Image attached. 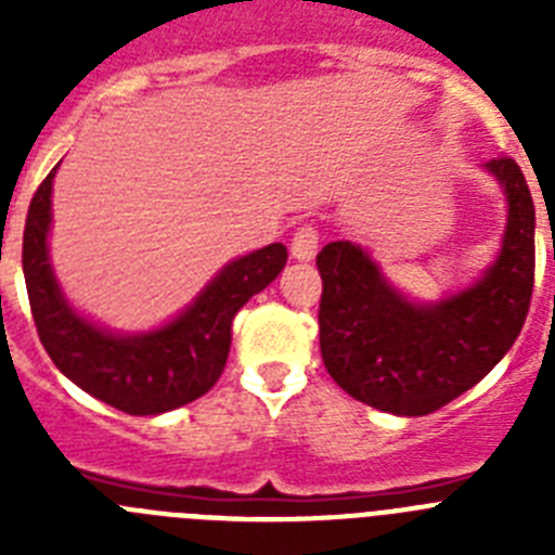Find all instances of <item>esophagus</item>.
Returning a JSON list of instances; mask_svg holds the SVG:
<instances>
[{
    "label": "esophagus",
    "mask_w": 555,
    "mask_h": 555,
    "mask_svg": "<svg viewBox=\"0 0 555 555\" xmlns=\"http://www.w3.org/2000/svg\"><path fill=\"white\" fill-rule=\"evenodd\" d=\"M317 247H320V233H317V228H311V224L297 228V233H294L292 238L294 258H297V261H311L313 255H317Z\"/></svg>",
    "instance_id": "34e87169"
}]
</instances>
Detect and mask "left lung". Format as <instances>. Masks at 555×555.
<instances>
[{"label": "left lung", "instance_id": "obj_1", "mask_svg": "<svg viewBox=\"0 0 555 555\" xmlns=\"http://www.w3.org/2000/svg\"><path fill=\"white\" fill-rule=\"evenodd\" d=\"M487 169L506 191L503 247L478 283L439 302H411L352 242L317 255L320 347L341 389L372 409L425 416L487 377L526 325L533 292V199L514 158Z\"/></svg>", "mask_w": 555, "mask_h": 555}]
</instances>
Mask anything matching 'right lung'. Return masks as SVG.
<instances>
[{
	"instance_id": "obj_1",
	"label": "right lung",
	"mask_w": 555,
	"mask_h": 555,
	"mask_svg": "<svg viewBox=\"0 0 555 555\" xmlns=\"http://www.w3.org/2000/svg\"><path fill=\"white\" fill-rule=\"evenodd\" d=\"M55 171L57 166L29 203L22 249L29 308L43 350L68 380L125 414H164L203 397L224 370L233 317L281 274L286 247L269 244L235 258L169 325L139 336H116L68 306L49 263Z\"/></svg>"
}]
</instances>
